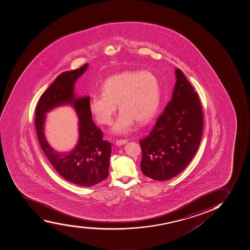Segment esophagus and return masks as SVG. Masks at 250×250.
<instances>
[{
	"label": "esophagus",
	"instance_id": "esophagus-1",
	"mask_svg": "<svg viewBox=\"0 0 250 250\" xmlns=\"http://www.w3.org/2000/svg\"><path fill=\"white\" fill-rule=\"evenodd\" d=\"M127 143V140H116V142H115V144L117 145V146H121V145H124V144H126Z\"/></svg>",
	"mask_w": 250,
	"mask_h": 250
}]
</instances>
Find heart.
<instances>
[{"label": "heart", "mask_w": 250, "mask_h": 250, "mask_svg": "<svg viewBox=\"0 0 250 250\" xmlns=\"http://www.w3.org/2000/svg\"><path fill=\"white\" fill-rule=\"evenodd\" d=\"M101 89V94L90 97L89 110L99 124L109 125L119 104L121 112L112 127L115 134H127L135 121H150L160 106V83L150 71L127 70L115 74L105 80Z\"/></svg>", "instance_id": "b5f03b06"}]
</instances>
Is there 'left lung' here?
<instances>
[{
  "label": "left lung",
  "instance_id": "8db88e82",
  "mask_svg": "<svg viewBox=\"0 0 250 250\" xmlns=\"http://www.w3.org/2000/svg\"><path fill=\"white\" fill-rule=\"evenodd\" d=\"M176 78L171 101L150 134L140 141L141 171L152 180H169L184 171L202 136L204 116L198 95L179 68Z\"/></svg>",
  "mask_w": 250,
  "mask_h": 250
}]
</instances>
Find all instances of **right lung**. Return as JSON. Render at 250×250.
<instances>
[{"label": "right lung", "instance_id": "right-lung-1", "mask_svg": "<svg viewBox=\"0 0 250 250\" xmlns=\"http://www.w3.org/2000/svg\"><path fill=\"white\" fill-rule=\"evenodd\" d=\"M88 63L57 77L40 97L36 108L35 127L41 147L58 173L74 185L90 187L109 175L112 144L103 140V131L94 124L89 110L90 97L74 94L77 79L85 72ZM71 104L79 117V141L71 151L61 154L52 149L44 137L45 114L54 107Z\"/></svg>", "mask_w": 250, "mask_h": 250}]
</instances>
